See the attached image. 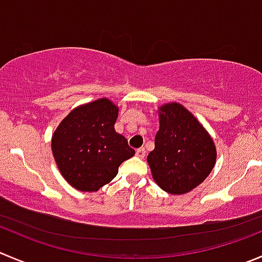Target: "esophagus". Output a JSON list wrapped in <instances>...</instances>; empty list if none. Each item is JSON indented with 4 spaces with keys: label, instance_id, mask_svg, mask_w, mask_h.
I'll list each match as a JSON object with an SVG mask.
<instances>
[{
    "label": "esophagus",
    "instance_id": "34e87169",
    "mask_svg": "<svg viewBox=\"0 0 262 262\" xmlns=\"http://www.w3.org/2000/svg\"><path fill=\"white\" fill-rule=\"evenodd\" d=\"M145 149L144 148H140V149H138V150H136V156L139 157V158H144V157H145Z\"/></svg>",
    "mask_w": 262,
    "mask_h": 262
}]
</instances>
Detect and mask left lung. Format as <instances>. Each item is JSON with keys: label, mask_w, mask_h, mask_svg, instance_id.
I'll return each instance as SVG.
<instances>
[{"label": "left lung", "mask_w": 262, "mask_h": 262, "mask_svg": "<svg viewBox=\"0 0 262 262\" xmlns=\"http://www.w3.org/2000/svg\"><path fill=\"white\" fill-rule=\"evenodd\" d=\"M159 129L148 156L154 181L170 194H185L203 183L216 163V146L198 119L179 103L159 108Z\"/></svg>", "instance_id": "obj_1"}]
</instances>
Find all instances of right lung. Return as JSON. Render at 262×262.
Returning a JSON list of instances; mask_svg holds the SVG:
<instances>
[{
  "mask_svg": "<svg viewBox=\"0 0 262 262\" xmlns=\"http://www.w3.org/2000/svg\"><path fill=\"white\" fill-rule=\"evenodd\" d=\"M118 106L103 98L71 112L51 139L52 154L63 178L81 191H98L111 183L118 167L135 156L126 138L116 133Z\"/></svg>",
  "mask_w": 262,
  "mask_h": 262,
  "instance_id": "1",
  "label": "right lung"
}]
</instances>
